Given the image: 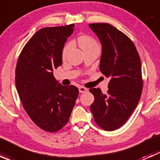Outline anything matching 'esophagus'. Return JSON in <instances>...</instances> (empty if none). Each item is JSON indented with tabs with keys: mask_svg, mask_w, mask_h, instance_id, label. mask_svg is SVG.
Returning <instances> with one entry per match:
<instances>
[{
	"mask_svg": "<svg viewBox=\"0 0 160 160\" xmlns=\"http://www.w3.org/2000/svg\"><path fill=\"white\" fill-rule=\"evenodd\" d=\"M88 89H87L86 88H84V87H80L79 88V91H80V93H84V92H86Z\"/></svg>",
	"mask_w": 160,
	"mask_h": 160,
	"instance_id": "1",
	"label": "esophagus"
}]
</instances>
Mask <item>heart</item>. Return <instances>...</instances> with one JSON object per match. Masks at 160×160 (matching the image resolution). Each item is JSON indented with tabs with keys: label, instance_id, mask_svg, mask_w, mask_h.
I'll return each instance as SVG.
<instances>
[{
	"label": "heart",
	"instance_id": "heart-1",
	"mask_svg": "<svg viewBox=\"0 0 160 160\" xmlns=\"http://www.w3.org/2000/svg\"><path fill=\"white\" fill-rule=\"evenodd\" d=\"M77 42H78L79 46L81 47V49L84 51L86 49H92V48H99V44L98 42L91 37L90 35H82L78 37L77 38ZM72 42H68L63 47L62 52V58H66L68 55L69 52L70 51L71 48H72Z\"/></svg>",
	"mask_w": 160,
	"mask_h": 160
}]
</instances>
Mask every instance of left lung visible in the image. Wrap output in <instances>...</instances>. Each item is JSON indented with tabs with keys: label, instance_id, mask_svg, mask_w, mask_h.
I'll return each instance as SVG.
<instances>
[{
	"label": "left lung",
	"instance_id": "1",
	"mask_svg": "<svg viewBox=\"0 0 160 160\" xmlns=\"http://www.w3.org/2000/svg\"><path fill=\"white\" fill-rule=\"evenodd\" d=\"M102 45L100 70L110 79L107 94L91 88L94 101L90 108L102 129L114 131L124 125L138 105L143 87L139 55L132 40L107 23L90 24Z\"/></svg>",
	"mask_w": 160,
	"mask_h": 160
}]
</instances>
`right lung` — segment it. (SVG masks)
<instances>
[{"label":"right lung","mask_w":160,"mask_h":160,"mask_svg":"<svg viewBox=\"0 0 160 160\" xmlns=\"http://www.w3.org/2000/svg\"><path fill=\"white\" fill-rule=\"evenodd\" d=\"M74 25L38 30L22 49L15 70V85L23 107L34 123L49 132L69 122L78 88L62 86L52 71L62 65V52Z\"/></svg>","instance_id":"obj_1"}]
</instances>
